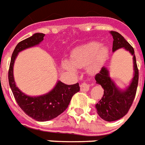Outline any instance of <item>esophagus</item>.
Instances as JSON below:
<instances>
[{"mask_svg": "<svg viewBox=\"0 0 145 145\" xmlns=\"http://www.w3.org/2000/svg\"><path fill=\"white\" fill-rule=\"evenodd\" d=\"M90 88V84L86 82H83L81 84V91H88Z\"/></svg>", "mask_w": 145, "mask_h": 145, "instance_id": "esophagus-1", "label": "esophagus"}]
</instances>
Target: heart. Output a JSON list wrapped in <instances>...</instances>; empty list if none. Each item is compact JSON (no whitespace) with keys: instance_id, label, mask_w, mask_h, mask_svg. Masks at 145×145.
<instances>
[{"instance_id":"b5f03b06","label":"heart","mask_w":145,"mask_h":145,"mask_svg":"<svg viewBox=\"0 0 145 145\" xmlns=\"http://www.w3.org/2000/svg\"><path fill=\"white\" fill-rule=\"evenodd\" d=\"M101 44L97 42H91L89 43L88 44L82 46L81 48H78L76 51L73 52L72 56H71V60H72L73 64H74L77 67H82L84 65L91 61L92 60L97 56V59H102L105 56L107 51L105 49H101ZM99 52H98V51ZM99 54H97V53ZM65 67L68 69L69 71H74L75 67L72 64H71L69 62H65L64 63ZM97 69V64H92L90 67L89 70L91 72H94L95 70Z\"/></svg>"}]
</instances>
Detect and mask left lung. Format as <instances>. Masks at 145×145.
I'll return each mask as SVG.
<instances>
[{"instance_id": "obj_1", "label": "left lung", "mask_w": 145, "mask_h": 145, "mask_svg": "<svg viewBox=\"0 0 145 145\" xmlns=\"http://www.w3.org/2000/svg\"><path fill=\"white\" fill-rule=\"evenodd\" d=\"M111 34L114 39L113 52L119 48H124L133 55L135 76L130 86L125 91H120L109 77V72L106 67H103L95 75L97 84H101L104 88V95L96 105V108L98 115L106 121H114L127 114L135 97L139 77L133 47L118 32L111 31Z\"/></svg>"}]
</instances>
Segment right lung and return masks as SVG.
Segmentation results:
<instances>
[{
	"label": "right lung",
	"mask_w": 145,
	"mask_h": 145,
	"mask_svg": "<svg viewBox=\"0 0 145 145\" xmlns=\"http://www.w3.org/2000/svg\"><path fill=\"white\" fill-rule=\"evenodd\" d=\"M44 35L42 33H36L18 43L12 54L8 71L10 87L18 105L26 114L38 121H47L63 113L69 105L73 95L80 91L78 83L67 85L58 81L54 88L48 94L39 97H30L16 87L13 67L18 54L26 48L38 44L44 40Z\"/></svg>",
	"instance_id": "right-lung-1"
}]
</instances>
